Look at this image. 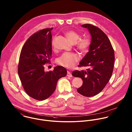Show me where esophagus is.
Here are the masks:
<instances>
[{
  "label": "esophagus",
  "instance_id": "obj_1",
  "mask_svg": "<svg viewBox=\"0 0 132 132\" xmlns=\"http://www.w3.org/2000/svg\"><path fill=\"white\" fill-rule=\"evenodd\" d=\"M67 77H72L71 73L70 72H69V71H67Z\"/></svg>",
  "mask_w": 132,
  "mask_h": 132
}]
</instances>
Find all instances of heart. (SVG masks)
Wrapping results in <instances>:
<instances>
[{
  "mask_svg": "<svg viewBox=\"0 0 132 132\" xmlns=\"http://www.w3.org/2000/svg\"><path fill=\"white\" fill-rule=\"evenodd\" d=\"M65 35L69 40L73 44L76 43L80 38V35L75 31L69 30L65 33ZM52 45H53V41L52 42ZM90 45V43L87 39H82L77 43V47L81 52L87 51ZM79 57L76 53H64L57 59V63L67 68L72 67L75 64L79 61Z\"/></svg>",
  "mask_w": 132,
  "mask_h": 132,
  "instance_id": "1",
  "label": "heart"
}]
</instances>
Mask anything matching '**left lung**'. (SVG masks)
I'll use <instances>...</instances> for the list:
<instances>
[{
  "label": "left lung",
  "instance_id": "left-lung-1",
  "mask_svg": "<svg viewBox=\"0 0 132 132\" xmlns=\"http://www.w3.org/2000/svg\"><path fill=\"white\" fill-rule=\"evenodd\" d=\"M87 28L91 39L89 52L82 59L79 67H89L87 70L73 71L72 75L81 78L82 86L77 89L87 97L96 95L105 87L113 70L114 53L110 40L98 27L90 24L81 25Z\"/></svg>",
  "mask_w": 132,
  "mask_h": 132
}]
</instances>
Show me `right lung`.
Here are the masks:
<instances>
[{
  "label": "right lung",
  "instance_id": "right-lung-1",
  "mask_svg": "<svg viewBox=\"0 0 132 132\" xmlns=\"http://www.w3.org/2000/svg\"><path fill=\"white\" fill-rule=\"evenodd\" d=\"M52 28L42 29L31 35L24 43L19 57L18 75L27 94L38 101L48 98L54 91L57 80L67 75L63 66L45 72L44 65L52 54Z\"/></svg>",
  "mask_w": 132,
  "mask_h": 132
}]
</instances>
